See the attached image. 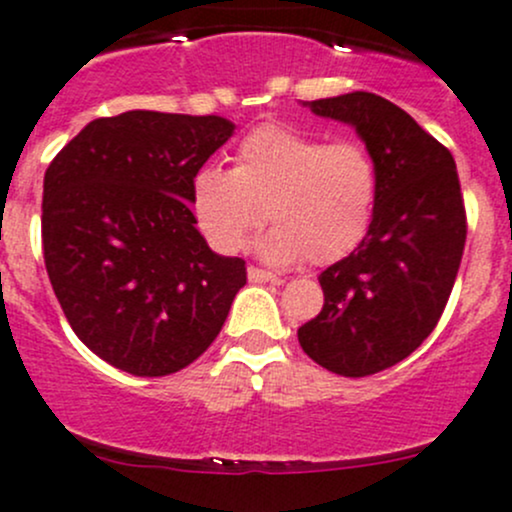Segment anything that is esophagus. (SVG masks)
Instances as JSON below:
<instances>
[{
	"instance_id": "obj_1",
	"label": "esophagus",
	"mask_w": 512,
	"mask_h": 512,
	"mask_svg": "<svg viewBox=\"0 0 512 512\" xmlns=\"http://www.w3.org/2000/svg\"><path fill=\"white\" fill-rule=\"evenodd\" d=\"M247 277H250V282H272V284L284 282L282 277H277V274H272L267 270H260V267H247Z\"/></svg>"
}]
</instances>
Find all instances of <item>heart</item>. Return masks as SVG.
<instances>
[{
	"label": "heart",
	"instance_id": "heart-1",
	"mask_svg": "<svg viewBox=\"0 0 512 512\" xmlns=\"http://www.w3.org/2000/svg\"><path fill=\"white\" fill-rule=\"evenodd\" d=\"M233 159V169L203 164L191 179V211L218 252H238L265 215L274 228L257 247L272 262L324 267L351 255L368 235L380 174L358 139L326 142L265 122L240 139Z\"/></svg>",
	"mask_w": 512,
	"mask_h": 512
}]
</instances>
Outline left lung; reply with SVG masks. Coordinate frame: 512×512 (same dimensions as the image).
Returning <instances> with one entry per match:
<instances>
[{
  "mask_svg": "<svg viewBox=\"0 0 512 512\" xmlns=\"http://www.w3.org/2000/svg\"><path fill=\"white\" fill-rule=\"evenodd\" d=\"M309 107L358 129L380 193L363 242L321 272L324 309L299 328V343L321 368L365 378L437 328L464 255V196L449 149L395 102L355 90Z\"/></svg>",
  "mask_w": 512,
  "mask_h": 512,
  "instance_id": "1",
  "label": "left lung"
}]
</instances>
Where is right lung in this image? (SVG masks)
<instances>
[{"label": "right lung", "mask_w": 512, "mask_h": 512, "mask_svg": "<svg viewBox=\"0 0 512 512\" xmlns=\"http://www.w3.org/2000/svg\"><path fill=\"white\" fill-rule=\"evenodd\" d=\"M233 129L218 115L132 110L93 120L48 164V279L75 336L125 373L191 365L245 287V260L215 255L191 213L193 174Z\"/></svg>", "instance_id": "add662e5"}]
</instances>
